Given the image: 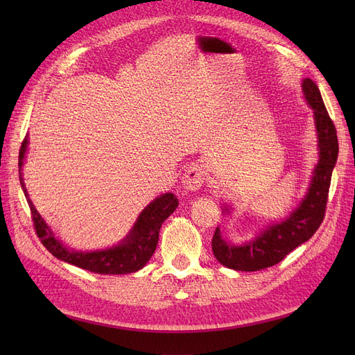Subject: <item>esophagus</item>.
Segmentation results:
<instances>
[{"mask_svg": "<svg viewBox=\"0 0 355 355\" xmlns=\"http://www.w3.org/2000/svg\"><path fill=\"white\" fill-rule=\"evenodd\" d=\"M182 184L188 191H198L204 184V170L198 164H191L182 176Z\"/></svg>", "mask_w": 355, "mask_h": 355, "instance_id": "34e87169", "label": "esophagus"}]
</instances>
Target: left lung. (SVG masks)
Instances as JSON below:
<instances>
[{
	"label": "left lung",
	"mask_w": 355,
	"mask_h": 355,
	"mask_svg": "<svg viewBox=\"0 0 355 355\" xmlns=\"http://www.w3.org/2000/svg\"><path fill=\"white\" fill-rule=\"evenodd\" d=\"M302 92L314 112L318 139V163L313 171L309 188L295 210L290 211L282 222L268 225L250 241L234 244L225 240L219 227L216 228L211 240L214 257L231 270L259 271L282 262L297 245L313 237L324 219L331 171L339 153L338 136L317 84L311 78H305ZM231 209L225 206L223 213H230Z\"/></svg>",
	"instance_id": "1"
}]
</instances>
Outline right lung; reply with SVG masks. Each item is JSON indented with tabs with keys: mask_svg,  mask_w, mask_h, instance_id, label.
Masks as SVG:
<instances>
[{
	"mask_svg": "<svg viewBox=\"0 0 355 355\" xmlns=\"http://www.w3.org/2000/svg\"><path fill=\"white\" fill-rule=\"evenodd\" d=\"M26 149L28 137H25L19 153L20 185H22L25 197L28 198V204L32 213V220H34L35 231L42 245H44L53 256L58 257V259L96 274H130L142 270L146 262L151 259V256L157 249L161 225H163V222L178 207L179 200L175 197V194L167 192V194L159 196L154 201L149 202L141 211V214H139V218L136 219L132 230L128 231L125 237L116 245L93 252L73 250L55 237V234H53L46 220L42 219L41 214L37 211L34 202L29 200L25 182L22 178V166L26 157Z\"/></svg>",
	"mask_w": 355,
	"mask_h": 355,
	"instance_id": "right-lung-1",
	"label": "right lung"
}]
</instances>
